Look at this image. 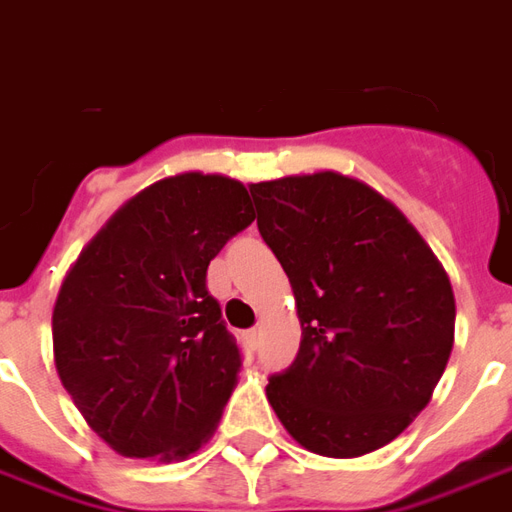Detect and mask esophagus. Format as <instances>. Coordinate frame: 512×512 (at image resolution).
Returning <instances> with one entry per match:
<instances>
[{
  "instance_id": "34e87169",
  "label": "esophagus",
  "mask_w": 512,
  "mask_h": 512,
  "mask_svg": "<svg viewBox=\"0 0 512 512\" xmlns=\"http://www.w3.org/2000/svg\"><path fill=\"white\" fill-rule=\"evenodd\" d=\"M244 339H246V344H249V347L255 350L257 342H260V331H257V328H252V331H246V333H244Z\"/></svg>"
}]
</instances>
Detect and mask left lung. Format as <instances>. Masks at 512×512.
Here are the masks:
<instances>
[{"instance_id": "obj_1", "label": "left lung", "mask_w": 512, "mask_h": 512, "mask_svg": "<svg viewBox=\"0 0 512 512\" xmlns=\"http://www.w3.org/2000/svg\"><path fill=\"white\" fill-rule=\"evenodd\" d=\"M249 192L301 320L298 358L271 377L268 404L317 456L380 450L418 418L448 366V271L391 200L352 176L320 170Z\"/></svg>"}]
</instances>
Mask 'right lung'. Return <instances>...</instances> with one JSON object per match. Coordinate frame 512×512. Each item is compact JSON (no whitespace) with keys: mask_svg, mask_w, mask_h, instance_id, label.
Wrapping results in <instances>:
<instances>
[{"mask_svg":"<svg viewBox=\"0 0 512 512\" xmlns=\"http://www.w3.org/2000/svg\"><path fill=\"white\" fill-rule=\"evenodd\" d=\"M252 222L241 181L168 176L127 200L64 276L51 320L56 372L119 456L179 461L214 437L241 355L206 271Z\"/></svg>","mask_w":512,"mask_h":512,"instance_id":"obj_1","label":"right lung"}]
</instances>
